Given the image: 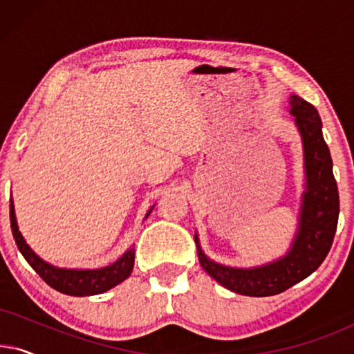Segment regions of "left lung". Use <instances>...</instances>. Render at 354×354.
<instances>
[{"mask_svg": "<svg viewBox=\"0 0 354 354\" xmlns=\"http://www.w3.org/2000/svg\"><path fill=\"white\" fill-rule=\"evenodd\" d=\"M290 106L303 138L306 169V192L292 250L268 266L235 269L206 258L195 236L203 269L222 287L246 297H272L311 275L326 259L337 232L340 200L330 151L322 137L321 118L311 103L297 95L290 96Z\"/></svg>", "mask_w": 354, "mask_h": 354, "instance_id": "obj_1", "label": "left lung"}]
</instances>
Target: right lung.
I'll return each instance as SVG.
<instances>
[{"instance_id":"right-lung-1","label":"right lung","mask_w":354,"mask_h":354,"mask_svg":"<svg viewBox=\"0 0 354 354\" xmlns=\"http://www.w3.org/2000/svg\"><path fill=\"white\" fill-rule=\"evenodd\" d=\"M148 211L147 217L149 216ZM9 217H11V229L14 240L19 251H21L24 258L28 264L32 266V269L50 285L51 288L57 290V292L71 295V297H88V295H98L108 292L109 288L115 287L120 282H124L129 277L130 272L133 269V261H135V250L130 248L119 261H115L114 264L108 266L103 269H95V270H74V269H59L55 266L45 263V261L38 258V256L30 250V246L26 243L24 236L21 235L17 227L16 214H14V206L11 201V207H9Z\"/></svg>"}]
</instances>
